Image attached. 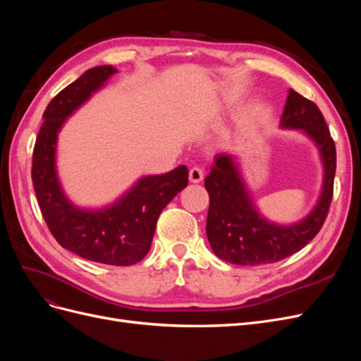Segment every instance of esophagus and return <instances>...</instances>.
Here are the masks:
<instances>
[{
  "label": "esophagus",
  "mask_w": 361,
  "mask_h": 361,
  "mask_svg": "<svg viewBox=\"0 0 361 361\" xmlns=\"http://www.w3.org/2000/svg\"><path fill=\"white\" fill-rule=\"evenodd\" d=\"M188 179L191 183H199L203 180V170L199 167H192L188 173Z\"/></svg>",
  "instance_id": "esophagus-1"
}]
</instances>
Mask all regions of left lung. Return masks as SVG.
Instances as JSON below:
<instances>
[{
  "label": "left lung",
  "mask_w": 361,
  "mask_h": 361,
  "mask_svg": "<svg viewBox=\"0 0 361 361\" xmlns=\"http://www.w3.org/2000/svg\"><path fill=\"white\" fill-rule=\"evenodd\" d=\"M280 128L300 130L318 147L322 162L318 202L297 223L269 221L251 197L236 157L215 155L211 173L204 178V188L209 194L206 236L214 253L231 264H272L297 253L318 235L329 214L336 174V147L322 113L312 101L289 89Z\"/></svg>",
  "instance_id": "1"
}]
</instances>
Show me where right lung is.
Here are the masks:
<instances>
[{"mask_svg":"<svg viewBox=\"0 0 361 361\" xmlns=\"http://www.w3.org/2000/svg\"><path fill=\"white\" fill-rule=\"evenodd\" d=\"M117 72L113 66L85 71L49 102L32 152L31 178L42 215L63 248L87 260L128 267L147 255L159 214L188 185V169L179 166L164 174L141 176L102 207H81L68 197L57 171L59 133Z\"/></svg>","mask_w":361,"mask_h":361,"instance_id":"obj_1","label":"right lung"}]
</instances>
